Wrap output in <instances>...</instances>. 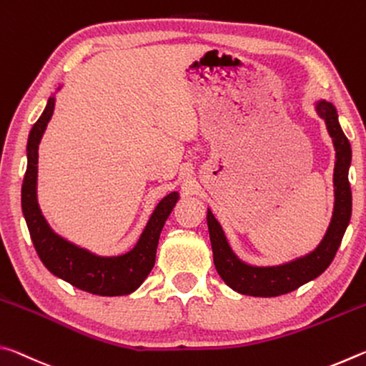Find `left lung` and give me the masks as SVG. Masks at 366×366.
<instances>
[{"label": "left lung", "instance_id": "left-lung-1", "mask_svg": "<svg viewBox=\"0 0 366 366\" xmlns=\"http://www.w3.org/2000/svg\"><path fill=\"white\" fill-rule=\"evenodd\" d=\"M317 113L325 119L327 132L332 137V144L336 148L334 212L330 227L317 249L305 257L280 266H250L235 257L219 222L216 221L212 209H208L207 222L216 271L222 277V281L235 292L253 297H277L289 294L325 272L336 257L352 214V190L349 184L352 150L349 140L340 129L336 108L330 102L321 100L317 103Z\"/></svg>", "mask_w": 366, "mask_h": 366}]
</instances>
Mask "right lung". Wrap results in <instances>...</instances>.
I'll use <instances>...</instances> for the list:
<instances>
[{"label": "right lung", "instance_id": "obj_1", "mask_svg": "<svg viewBox=\"0 0 366 366\" xmlns=\"http://www.w3.org/2000/svg\"><path fill=\"white\" fill-rule=\"evenodd\" d=\"M54 109V98H48L46 108L34 124L27 142V171L22 182V213L30 237L41 263L54 276L74 287L97 295H127L134 292L150 274L157 257L161 229L171 214L177 192H171L161 200L148 219L137 245L119 257H98L89 250L67 242L51 231L36 202V163L39 144Z\"/></svg>", "mask_w": 366, "mask_h": 366}]
</instances>
